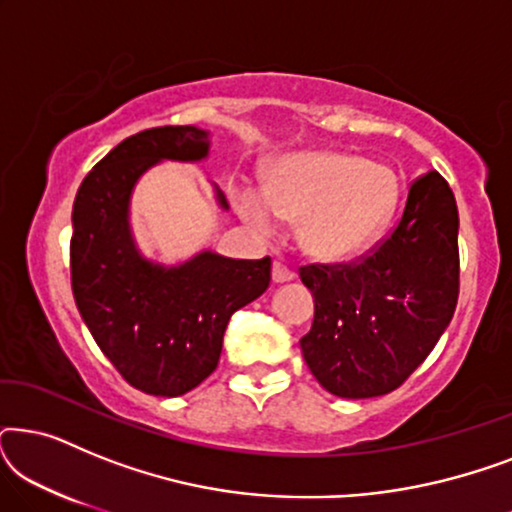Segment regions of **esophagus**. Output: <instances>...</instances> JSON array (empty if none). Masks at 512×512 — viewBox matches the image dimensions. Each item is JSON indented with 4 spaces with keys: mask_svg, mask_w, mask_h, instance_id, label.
I'll list each match as a JSON object with an SVG mask.
<instances>
[{
    "mask_svg": "<svg viewBox=\"0 0 512 512\" xmlns=\"http://www.w3.org/2000/svg\"><path fill=\"white\" fill-rule=\"evenodd\" d=\"M296 277L293 275V270L286 268L282 261H275L272 263V282L275 284H284V282H291V279Z\"/></svg>",
    "mask_w": 512,
    "mask_h": 512,
    "instance_id": "34e87169",
    "label": "esophagus"
}]
</instances>
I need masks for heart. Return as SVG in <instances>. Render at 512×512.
Here are the masks:
<instances>
[{
  "label": "heart",
  "instance_id": "obj_1",
  "mask_svg": "<svg viewBox=\"0 0 512 512\" xmlns=\"http://www.w3.org/2000/svg\"><path fill=\"white\" fill-rule=\"evenodd\" d=\"M401 174L345 151H298L277 158L265 191L244 188L237 212L261 235L279 216L300 221V247L317 261H349L380 240L401 202Z\"/></svg>",
  "mask_w": 512,
  "mask_h": 512
}]
</instances>
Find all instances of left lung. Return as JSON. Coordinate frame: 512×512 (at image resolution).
<instances>
[{
    "instance_id": "8db88e82",
    "label": "left lung",
    "mask_w": 512,
    "mask_h": 512,
    "mask_svg": "<svg viewBox=\"0 0 512 512\" xmlns=\"http://www.w3.org/2000/svg\"><path fill=\"white\" fill-rule=\"evenodd\" d=\"M459 212L438 172L417 179L391 237L356 265H310L303 359L340 398H375L408 380L450 326L459 296Z\"/></svg>"
}]
</instances>
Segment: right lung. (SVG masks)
<instances>
[{
	"label": "right lung",
	"instance_id": "1",
	"mask_svg": "<svg viewBox=\"0 0 512 512\" xmlns=\"http://www.w3.org/2000/svg\"><path fill=\"white\" fill-rule=\"evenodd\" d=\"M212 132L195 125L142 130L111 149L76 193L72 291L97 347L132 387L181 396L214 373L233 314L263 296L270 258L235 261L200 249L177 263L149 258L132 233V193L160 163H202ZM221 212L228 202L214 186Z\"/></svg>",
	"mask_w": 512,
	"mask_h": 512
}]
</instances>
